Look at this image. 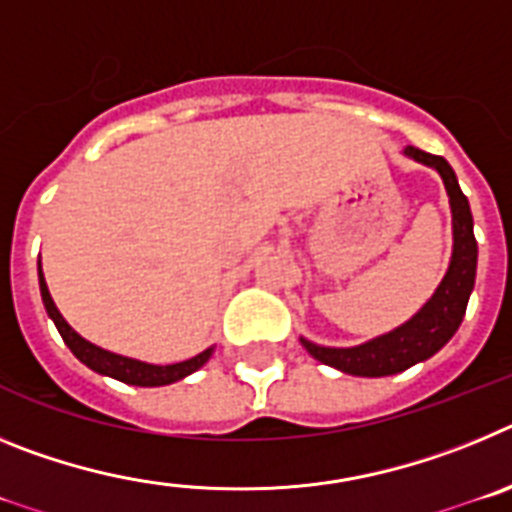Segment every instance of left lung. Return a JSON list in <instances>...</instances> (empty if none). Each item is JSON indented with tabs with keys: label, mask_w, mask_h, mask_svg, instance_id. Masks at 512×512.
<instances>
[{
	"label": "left lung",
	"mask_w": 512,
	"mask_h": 512,
	"mask_svg": "<svg viewBox=\"0 0 512 512\" xmlns=\"http://www.w3.org/2000/svg\"><path fill=\"white\" fill-rule=\"evenodd\" d=\"M405 156L415 158L418 164L431 166L441 174L443 187L449 192L454 253H451L449 271L431 300L400 328L351 348L318 346L307 338H300L312 359L333 366L343 374H354V377H390V374L405 372L418 361L431 359L436 351H441L464 320L469 295L474 289V277H477V241H474L472 210L456 182L454 169L443 156H433V153H425L413 146L405 148Z\"/></svg>",
	"instance_id": "left-lung-1"
}]
</instances>
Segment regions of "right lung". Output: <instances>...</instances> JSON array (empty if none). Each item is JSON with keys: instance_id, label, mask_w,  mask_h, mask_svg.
I'll list each match as a JSON object with an SVG mask.
<instances>
[{"instance_id": "1", "label": "right lung", "mask_w": 512, "mask_h": 512, "mask_svg": "<svg viewBox=\"0 0 512 512\" xmlns=\"http://www.w3.org/2000/svg\"><path fill=\"white\" fill-rule=\"evenodd\" d=\"M38 279H40V297H43L45 312H48V318L56 323L58 333H61L63 343L71 348V354L81 361V364H87L92 372L104 374V377L120 379L125 384H135V387H164V384L179 382V379L189 377L192 372H197L200 366L207 364V359L212 356L215 348H205L202 354L192 356L187 361H179V364H146V361L138 359H128V356L112 354V351H104V348L94 346L89 343L87 338H81L74 328H71L63 315L58 312L56 302H53L51 292H48V284H45L43 269L38 266Z\"/></svg>"}]
</instances>
